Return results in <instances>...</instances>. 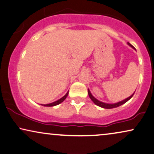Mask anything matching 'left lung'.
Listing matches in <instances>:
<instances>
[{
	"mask_svg": "<svg viewBox=\"0 0 154 154\" xmlns=\"http://www.w3.org/2000/svg\"><path fill=\"white\" fill-rule=\"evenodd\" d=\"M128 44L129 46H130V47H132V48L134 49V47L133 46L132 44H130V43L128 42ZM134 92H135V91H134ZM134 93H133L130 96H129L128 98H125V99L122 100V101H121L117 102V103H104V102H102V101H99V100L96 99V98L95 97H94V96L93 95H92L91 93V91H90V90H89V89H88V94H89V98H91V101H93L94 103H95L96 106H100V107H101V108H106V109H110V108H117V107H118V106L122 105V104L125 103L127 101H128L129 100H130V98L132 97L133 95H134Z\"/></svg>",
	"mask_w": 154,
	"mask_h": 154,
	"instance_id": "1",
	"label": "left lung"
}]
</instances>
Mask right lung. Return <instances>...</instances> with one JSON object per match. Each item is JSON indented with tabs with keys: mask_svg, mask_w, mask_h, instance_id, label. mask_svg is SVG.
Returning a JSON list of instances; mask_svg holds the SVG:
<instances>
[{
	"mask_svg": "<svg viewBox=\"0 0 154 154\" xmlns=\"http://www.w3.org/2000/svg\"><path fill=\"white\" fill-rule=\"evenodd\" d=\"M68 92H69V91L67 92L66 94H65V95L64 96H63V97L61 98H60V99L57 100V101L53 102V103H48V104H42V106H47V107H51V106H55L58 105V104L61 103H62V102H63V101H65V99L67 98V95H68Z\"/></svg>",
	"mask_w": 154,
	"mask_h": 154,
	"instance_id": "1",
	"label": "right lung"
}]
</instances>
